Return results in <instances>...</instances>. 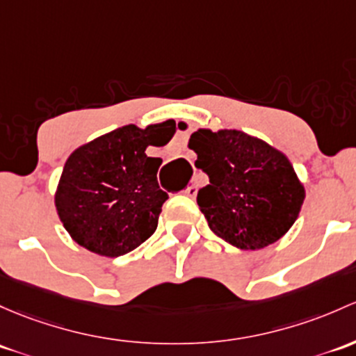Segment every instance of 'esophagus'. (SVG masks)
<instances>
[{"instance_id":"1","label":"esophagus","mask_w":356,"mask_h":356,"mask_svg":"<svg viewBox=\"0 0 356 356\" xmlns=\"http://www.w3.org/2000/svg\"><path fill=\"white\" fill-rule=\"evenodd\" d=\"M184 194H186V196H189V197H194V196H196V186H194V184H189L188 188L184 189Z\"/></svg>"}]
</instances>
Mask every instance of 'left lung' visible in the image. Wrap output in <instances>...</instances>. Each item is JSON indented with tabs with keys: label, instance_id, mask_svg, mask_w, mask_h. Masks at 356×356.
<instances>
[{
	"label": "left lung",
	"instance_id": "left-lung-1",
	"mask_svg": "<svg viewBox=\"0 0 356 356\" xmlns=\"http://www.w3.org/2000/svg\"><path fill=\"white\" fill-rule=\"evenodd\" d=\"M188 147L209 184L197 204L218 237L242 250L275 244L298 218L305 188L288 156L238 129L194 131Z\"/></svg>",
	"mask_w": 356,
	"mask_h": 356
}]
</instances>
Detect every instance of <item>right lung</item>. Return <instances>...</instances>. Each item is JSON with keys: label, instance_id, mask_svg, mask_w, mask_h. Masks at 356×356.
<instances>
[{"label": "right lung", "instance_id": "1", "mask_svg": "<svg viewBox=\"0 0 356 356\" xmlns=\"http://www.w3.org/2000/svg\"><path fill=\"white\" fill-rule=\"evenodd\" d=\"M175 133L172 119L138 128L128 124L74 149L63 167L54 207L78 245L99 256L119 257L155 234L168 194L159 188L162 159L148 147H163Z\"/></svg>", "mask_w": 356, "mask_h": 356}]
</instances>
